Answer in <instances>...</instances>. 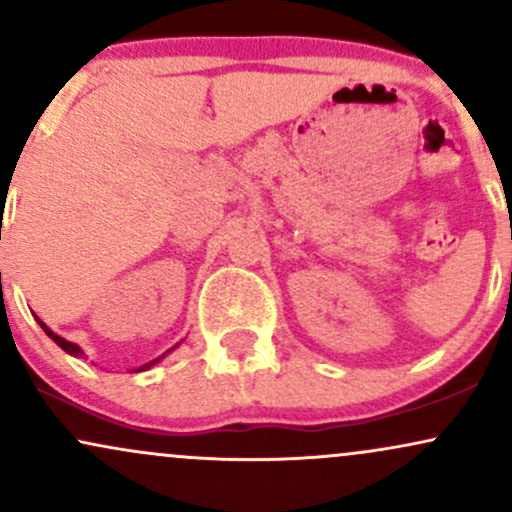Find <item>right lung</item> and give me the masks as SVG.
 I'll return each instance as SVG.
<instances>
[{"mask_svg":"<svg viewBox=\"0 0 512 512\" xmlns=\"http://www.w3.org/2000/svg\"><path fill=\"white\" fill-rule=\"evenodd\" d=\"M35 320H38V317H35ZM38 325L40 327H43V332L45 334H48V337L52 339V342H55L57 346H62V349L64 351H67V354H72V356H81V354H84V351H81L79 349V346H76V344H72V342H67V339H62L60 337V334H55V332H52L50 330V327L48 325H45V322L43 320H38ZM173 349H175V346H173ZM173 349H170V351H173ZM166 354H168V351H166ZM166 354H163V356H166ZM163 356H158V358H154V361H151V363H146V366H142V368H137V370H146V368H151V366H154V363H158V361H161V358Z\"/></svg>","mask_w":512,"mask_h":512,"instance_id":"add662e5","label":"right lung"}]
</instances>
